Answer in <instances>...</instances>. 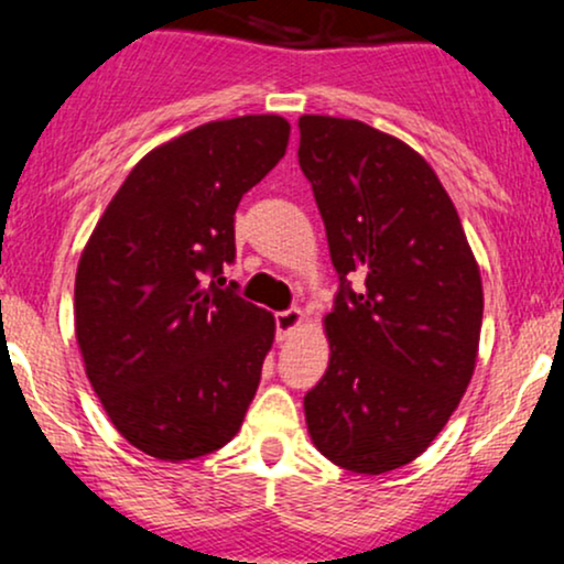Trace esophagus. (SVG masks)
<instances>
[{"label":"esophagus","mask_w":564,"mask_h":564,"mask_svg":"<svg viewBox=\"0 0 564 564\" xmlns=\"http://www.w3.org/2000/svg\"><path fill=\"white\" fill-rule=\"evenodd\" d=\"M304 321V313L302 310L291 307V310H283V313H275V328H278V336H289L294 332L296 326Z\"/></svg>","instance_id":"1"}]
</instances>
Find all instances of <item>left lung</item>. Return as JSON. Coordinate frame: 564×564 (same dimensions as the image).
<instances>
[{
    "instance_id": "left-lung-1",
    "label": "left lung",
    "mask_w": 564,
    "mask_h": 564,
    "mask_svg": "<svg viewBox=\"0 0 564 564\" xmlns=\"http://www.w3.org/2000/svg\"><path fill=\"white\" fill-rule=\"evenodd\" d=\"M300 166L339 275L326 315L332 358L304 394V419L328 462L381 475L430 448L467 392L480 268L437 174L403 140L302 116Z\"/></svg>"
}]
</instances>
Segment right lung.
<instances>
[{"label":"right lung","instance_id":"obj_1","mask_svg":"<svg viewBox=\"0 0 564 564\" xmlns=\"http://www.w3.org/2000/svg\"><path fill=\"white\" fill-rule=\"evenodd\" d=\"M289 132L281 116H238L153 148L82 251L87 379L121 437L161 462L230 443L260 387L273 315L216 283L236 260L238 200L283 159Z\"/></svg>","mask_w":564,"mask_h":564}]
</instances>
